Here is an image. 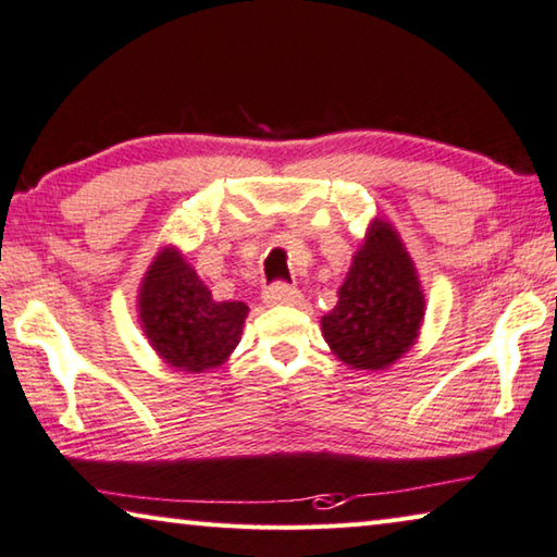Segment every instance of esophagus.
<instances>
[{"label": "esophagus", "mask_w": 557, "mask_h": 557, "mask_svg": "<svg viewBox=\"0 0 557 557\" xmlns=\"http://www.w3.org/2000/svg\"><path fill=\"white\" fill-rule=\"evenodd\" d=\"M264 305H297L302 295H299V289L287 285V282H272L270 287H264L262 293Z\"/></svg>", "instance_id": "1"}]
</instances>
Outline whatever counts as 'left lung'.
<instances>
[{"label":"left lung","mask_w":557,"mask_h":557,"mask_svg":"<svg viewBox=\"0 0 557 557\" xmlns=\"http://www.w3.org/2000/svg\"><path fill=\"white\" fill-rule=\"evenodd\" d=\"M337 295L322 334L344 364L379 372L413 347L426 305L413 260L386 220L369 225Z\"/></svg>","instance_id":"8db88e82"}]
</instances>
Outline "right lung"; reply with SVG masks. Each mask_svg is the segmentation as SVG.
Returning a JSON list of instances; mask_svg holds the SVG:
<instances>
[{"mask_svg": "<svg viewBox=\"0 0 557 557\" xmlns=\"http://www.w3.org/2000/svg\"><path fill=\"white\" fill-rule=\"evenodd\" d=\"M245 302H218L175 247H163L138 289V317L165 364L200 374L233 355L247 317Z\"/></svg>", "mask_w": 557, "mask_h": 557, "instance_id": "add662e5", "label": "right lung"}]
</instances>
